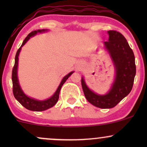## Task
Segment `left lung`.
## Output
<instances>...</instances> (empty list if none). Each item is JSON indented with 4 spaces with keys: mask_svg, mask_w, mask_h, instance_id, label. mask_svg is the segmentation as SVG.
Listing matches in <instances>:
<instances>
[{
    "mask_svg": "<svg viewBox=\"0 0 147 147\" xmlns=\"http://www.w3.org/2000/svg\"><path fill=\"white\" fill-rule=\"evenodd\" d=\"M109 41L104 42L116 68V78L109 92L99 95L90 90L83 77L82 86L84 95L90 104L100 109H111L130 93L133 86L136 66L132 49L123 35L115 30H109Z\"/></svg>",
    "mask_w": 147,
    "mask_h": 147,
    "instance_id": "left-lung-1",
    "label": "left lung"
}]
</instances>
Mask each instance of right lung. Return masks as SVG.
Returning <instances> with one entry per match:
<instances>
[{"label": "right lung", "mask_w": 147, "mask_h": 147, "mask_svg": "<svg viewBox=\"0 0 147 147\" xmlns=\"http://www.w3.org/2000/svg\"><path fill=\"white\" fill-rule=\"evenodd\" d=\"M46 31V30H34V31L30 32L29 34L27 36L26 38L23 41V43H22L21 46L18 48L15 56V63L12 69V75H11V80H12V84H13V94H14V97L16 98V100L18 101L22 106H24L25 109H28L30 111H43L47 109H50V108L52 107L57 104L58 102L59 97V92L63 84L65 83V81L68 79V77L72 75L73 72H70L66 76L63 77L62 79L60 85L59 86L58 88L55 93L50 98H49L46 100L44 101H38L36 99L30 98V97H28L25 95L23 90H21V87L19 86V83H18V77H17V68H18V55H19V52L21 51L22 46L25 45V43L29 40L30 37H32L34 35H35L37 32H42Z\"/></svg>", "instance_id": "1"}]
</instances>
